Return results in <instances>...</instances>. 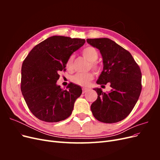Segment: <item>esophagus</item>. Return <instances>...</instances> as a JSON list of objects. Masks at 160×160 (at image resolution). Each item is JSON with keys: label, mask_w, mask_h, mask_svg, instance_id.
I'll return each instance as SVG.
<instances>
[{"label": "esophagus", "mask_w": 160, "mask_h": 160, "mask_svg": "<svg viewBox=\"0 0 160 160\" xmlns=\"http://www.w3.org/2000/svg\"><path fill=\"white\" fill-rule=\"evenodd\" d=\"M89 89L88 88H82V92H83V93H85L87 91H88Z\"/></svg>", "instance_id": "1"}]
</instances>
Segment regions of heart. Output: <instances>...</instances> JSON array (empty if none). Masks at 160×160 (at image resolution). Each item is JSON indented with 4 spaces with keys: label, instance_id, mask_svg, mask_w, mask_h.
Here are the masks:
<instances>
[{
    "label": "heart",
    "instance_id": "b5f03b06",
    "mask_svg": "<svg viewBox=\"0 0 160 160\" xmlns=\"http://www.w3.org/2000/svg\"><path fill=\"white\" fill-rule=\"evenodd\" d=\"M82 55L90 62V67L96 72H99L101 70V66L99 62L97 61L99 56V52L95 47L92 46H88L82 50ZM73 55H71L66 62V67L67 69L71 70L73 63ZM93 74L92 72H85L81 73L78 72L72 77L71 81L74 83L81 86H86L89 84V82L93 80Z\"/></svg>",
    "mask_w": 160,
    "mask_h": 160
}]
</instances>
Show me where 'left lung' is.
Returning a JSON list of instances; mask_svg holds the SVG:
<instances>
[{"mask_svg":"<svg viewBox=\"0 0 160 160\" xmlns=\"http://www.w3.org/2000/svg\"><path fill=\"white\" fill-rule=\"evenodd\" d=\"M87 42L98 48L103 57V70L97 81L109 83L107 93L101 88L94 90L98 99L91 105L95 119L101 122H120L132 112L142 91V72L131 53L108 38H88Z\"/></svg>","mask_w":160,"mask_h":160,"instance_id":"8db88e82","label":"left lung"}]
</instances>
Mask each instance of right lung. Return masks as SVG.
Returning <instances> with one entry per match:
<instances>
[{"label": "right lung", "mask_w": 160, "mask_h": 160, "mask_svg": "<svg viewBox=\"0 0 160 160\" xmlns=\"http://www.w3.org/2000/svg\"><path fill=\"white\" fill-rule=\"evenodd\" d=\"M85 39L52 36L38 43L28 53L21 68V92L31 113L46 122H58L71 115L81 88L69 83L63 90L56 83L59 72Z\"/></svg>", "instance_id": "1"}]
</instances>
